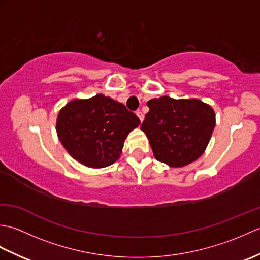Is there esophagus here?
<instances>
[{
  "mask_svg": "<svg viewBox=\"0 0 260 260\" xmlns=\"http://www.w3.org/2000/svg\"><path fill=\"white\" fill-rule=\"evenodd\" d=\"M136 115L139 116L140 120H141V121H143V119H144V114H143V113L141 112V110H137V112H136Z\"/></svg>",
  "mask_w": 260,
  "mask_h": 260,
  "instance_id": "1",
  "label": "esophagus"
}]
</instances>
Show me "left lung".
Segmentation results:
<instances>
[{
  "label": "left lung",
  "mask_w": 260,
  "mask_h": 260,
  "mask_svg": "<svg viewBox=\"0 0 260 260\" xmlns=\"http://www.w3.org/2000/svg\"><path fill=\"white\" fill-rule=\"evenodd\" d=\"M150 112L141 129L150 141L157 161L184 167L202 155L215 125V115L199 99L176 101L168 96L147 102Z\"/></svg>",
  "instance_id": "1"
}]
</instances>
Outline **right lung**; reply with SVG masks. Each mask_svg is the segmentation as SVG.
Returning <instances> with one entry per match:
<instances>
[{
  "mask_svg": "<svg viewBox=\"0 0 260 260\" xmlns=\"http://www.w3.org/2000/svg\"><path fill=\"white\" fill-rule=\"evenodd\" d=\"M140 123L125 105L99 93L66 105L58 116L57 133L71 156L99 169L117 161L126 136Z\"/></svg>",
  "mask_w": 260,
  "mask_h": 260,
  "instance_id": "add662e5",
  "label": "right lung"
}]
</instances>
